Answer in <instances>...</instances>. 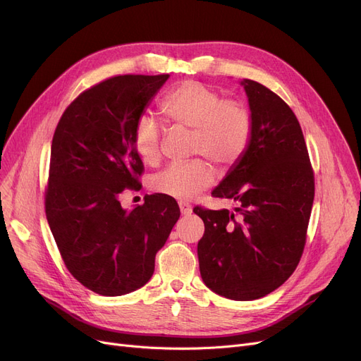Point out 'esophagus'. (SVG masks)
I'll return each mask as SVG.
<instances>
[{"label": "esophagus", "mask_w": 361, "mask_h": 361, "mask_svg": "<svg viewBox=\"0 0 361 361\" xmlns=\"http://www.w3.org/2000/svg\"><path fill=\"white\" fill-rule=\"evenodd\" d=\"M178 206H180V211H181V214L184 215V216H188V215H192V206L188 204L187 202H178Z\"/></svg>", "instance_id": "esophagus-1"}]
</instances>
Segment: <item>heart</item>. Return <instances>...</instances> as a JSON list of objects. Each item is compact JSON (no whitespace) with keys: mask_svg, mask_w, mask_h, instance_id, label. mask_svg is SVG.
<instances>
[{"mask_svg":"<svg viewBox=\"0 0 361 361\" xmlns=\"http://www.w3.org/2000/svg\"><path fill=\"white\" fill-rule=\"evenodd\" d=\"M165 117L176 126L192 128V154L202 155L219 169L237 165L247 152L253 123L249 109L202 82L184 80L171 89L161 101ZM165 130L145 114L133 131L136 154L147 165L162 158ZM215 180L212 166L202 158L183 164H171L152 178L157 193L187 200L206 190Z\"/></svg>","mask_w":361,"mask_h":361,"instance_id":"b5f03b06","label":"heart"}]
</instances>
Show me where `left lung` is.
<instances>
[{
	"mask_svg": "<svg viewBox=\"0 0 361 361\" xmlns=\"http://www.w3.org/2000/svg\"><path fill=\"white\" fill-rule=\"evenodd\" d=\"M253 133L245 155L212 192L234 199L235 212L195 206L204 234L197 243L203 282L219 295L264 297L295 271L305 250L314 174L300 123L276 93L244 79Z\"/></svg>",
	"mask_w": 361,
	"mask_h": 361,
	"instance_id": "left-lung-1",
	"label": "left lung"
}]
</instances>
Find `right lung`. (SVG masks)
<instances>
[{"label": "right lung", "instance_id": "add662e5", "mask_svg": "<svg viewBox=\"0 0 361 361\" xmlns=\"http://www.w3.org/2000/svg\"><path fill=\"white\" fill-rule=\"evenodd\" d=\"M169 74H123L83 90L56 124L45 214L68 272L87 290L123 295L150 279L155 256L180 218L177 202L150 195L126 211L118 196L140 188L145 165L136 121Z\"/></svg>", "mask_w": 361, "mask_h": 361}]
</instances>
